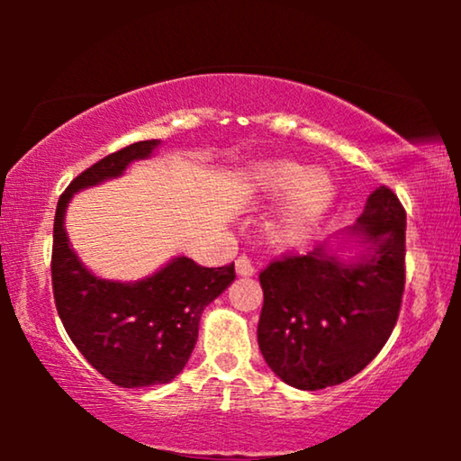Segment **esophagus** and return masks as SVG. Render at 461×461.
I'll return each instance as SVG.
<instances>
[{
    "label": "esophagus",
    "mask_w": 461,
    "mask_h": 461,
    "mask_svg": "<svg viewBox=\"0 0 461 461\" xmlns=\"http://www.w3.org/2000/svg\"><path fill=\"white\" fill-rule=\"evenodd\" d=\"M235 268H237V273L241 275V276H251V275L256 273L254 264H251V260H249L248 256H239L237 262H235Z\"/></svg>",
    "instance_id": "esophagus-1"
}]
</instances>
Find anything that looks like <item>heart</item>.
I'll use <instances>...</instances> for the list:
<instances>
[{
	"label": "heart",
	"mask_w": 461,
	"mask_h": 461,
	"mask_svg": "<svg viewBox=\"0 0 461 461\" xmlns=\"http://www.w3.org/2000/svg\"><path fill=\"white\" fill-rule=\"evenodd\" d=\"M258 185L268 197L279 199L296 191L276 220L275 232L283 243H298L308 237L314 224L333 203V185L325 174H308L304 166L294 161H273L256 172Z\"/></svg>",
	"instance_id": "1"
}]
</instances>
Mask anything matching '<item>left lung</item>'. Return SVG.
I'll use <instances>...</instances> for the list:
<instances>
[{
	"instance_id": "left-lung-1",
	"label": "left lung",
	"mask_w": 461,
	"mask_h": 461,
	"mask_svg": "<svg viewBox=\"0 0 461 461\" xmlns=\"http://www.w3.org/2000/svg\"><path fill=\"white\" fill-rule=\"evenodd\" d=\"M405 207L377 186L358 218L369 254L344 264L323 248L285 254L260 273L258 344L289 386L319 390L350 380L388 342L405 292Z\"/></svg>"
}]
</instances>
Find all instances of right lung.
<instances>
[{"label": "right lung", "mask_w": 461, "mask_h": 461, "mask_svg": "<svg viewBox=\"0 0 461 461\" xmlns=\"http://www.w3.org/2000/svg\"><path fill=\"white\" fill-rule=\"evenodd\" d=\"M159 140H142L106 155L73 178L54 216L52 289L68 338L94 369L122 388L174 380L197 342L203 308L235 279V264L205 268L174 258L166 268L136 283L94 276L68 245L65 210L73 193L122 176Z\"/></svg>", "instance_id": "1"}]
</instances>
